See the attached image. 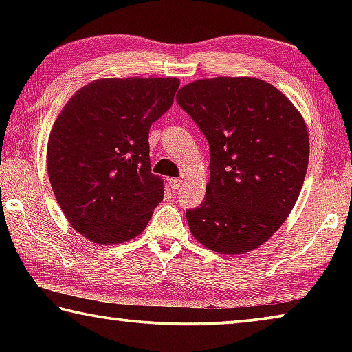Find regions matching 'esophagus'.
<instances>
[{
    "instance_id": "esophagus-1",
    "label": "esophagus",
    "mask_w": 352,
    "mask_h": 352,
    "mask_svg": "<svg viewBox=\"0 0 352 352\" xmlns=\"http://www.w3.org/2000/svg\"><path fill=\"white\" fill-rule=\"evenodd\" d=\"M182 180H180V178H170V180H169V186L172 188V189H180V186H182Z\"/></svg>"
}]
</instances>
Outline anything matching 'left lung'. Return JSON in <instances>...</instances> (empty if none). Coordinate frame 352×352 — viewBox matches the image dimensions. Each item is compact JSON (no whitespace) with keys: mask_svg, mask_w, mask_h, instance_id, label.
Here are the masks:
<instances>
[{"mask_svg":"<svg viewBox=\"0 0 352 352\" xmlns=\"http://www.w3.org/2000/svg\"><path fill=\"white\" fill-rule=\"evenodd\" d=\"M177 102L210 142V182L186 211L201 245L222 254L258 248L294 210L309 163L305 119L285 94L256 77L190 82Z\"/></svg>","mask_w":352,"mask_h":352,"instance_id":"1","label":"left lung"}]
</instances>
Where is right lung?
<instances>
[{
	"mask_svg": "<svg viewBox=\"0 0 352 352\" xmlns=\"http://www.w3.org/2000/svg\"><path fill=\"white\" fill-rule=\"evenodd\" d=\"M177 77L98 79L74 93L47 140V175L71 226L88 241L133 239L163 200L148 130L174 102Z\"/></svg>",
	"mask_w": 352,
	"mask_h": 352,
	"instance_id": "add662e5",
	"label": "right lung"
}]
</instances>
